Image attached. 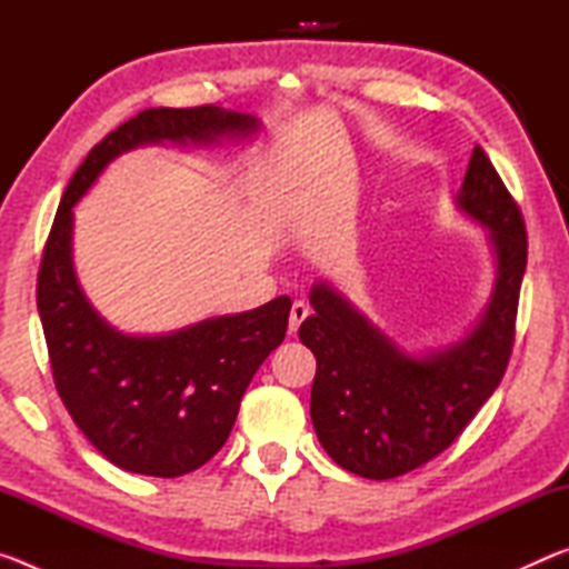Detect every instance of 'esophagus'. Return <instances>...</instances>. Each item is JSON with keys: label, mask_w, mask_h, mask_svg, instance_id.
<instances>
[{"label": "esophagus", "mask_w": 569, "mask_h": 569, "mask_svg": "<svg viewBox=\"0 0 569 569\" xmlns=\"http://www.w3.org/2000/svg\"><path fill=\"white\" fill-rule=\"evenodd\" d=\"M306 316H308V306L303 301H296L291 306V319H288V333L296 336L298 329H301V323L306 321Z\"/></svg>", "instance_id": "obj_1"}]
</instances>
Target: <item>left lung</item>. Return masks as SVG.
<instances>
[{
    "instance_id": "1",
    "label": "left lung",
    "mask_w": 569,
    "mask_h": 569,
    "mask_svg": "<svg viewBox=\"0 0 569 569\" xmlns=\"http://www.w3.org/2000/svg\"><path fill=\"white\" fill-rule=\"evenodd\" d=\"M457 206L489 230L497 261L492 298L461 341L407 353L331 283L311 288L313 313L298 329L316 356L311 421L336 465L359 477L393 479L441 455L507 371L527 230L519 206L479 146L471 150Z\"/></svg>"
}]
</instances>
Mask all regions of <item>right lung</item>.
I'll list each match as a JSON object with an SVG mask.
<instances>
[{"label": "right lung", "mask_w": 569, "mask_h": 569, "mask_svg": "<svg viewBox=\"0 0 569 569\" xmlns=\"http://www.w3.org/2000/svg\"><path fill=\"white\" fill-rule=\"evenodd\" d=\"M258 128L261 120L253 114L216 104L142 110L90 150L57 208L37 278L54 387L92 447L124 471L170 479L218 455L250 379L283 341L291 298L278 296L253 311L160 336L122 333L94 311L77 283L72 208L132 148L246 140Z\"/></svg>", "instance_id": "add662e5"}]
</instances>
